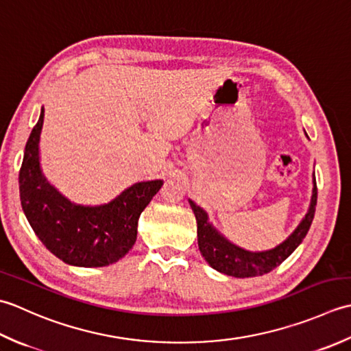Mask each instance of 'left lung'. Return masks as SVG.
Returning a JSON list of instances; mask_svg holds the SVG:
<instances>
[{"instance_id": "1", "label": "left lung", "mask_w": 351, "mask_h": 351, "mask_svg": "<svg viewBox=\"0 0 351 351\" xmlns=\"http://www.w3.org/2000/svg\"><path fill=\"white\" fill-rule=\"evenodd\" d=\"M189 204L197 219L198 248L213 269L239 278L263 276L280 265L285 259H288L291 253L302 244L306 233L309 232L313 215H315L317 180L313 177L311 206L302 223L289 234L288 239L267 252H248V250L232 244L209 223V217L202 207L197 206L192 199H189Z\"/></svg>"}]
</instances>
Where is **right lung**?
Returning <instances> with one entry per match:
<instances>
[{"mask_svg":"<svg viewBox=\"0 0 351 351\" xmlns=\"http://www.w3.org/2000/svg\"><path fill=\"white\" fill-rule=\"evenodd\" d=\"M44 117L42 107L19 171L21 206L28 223L47 250L68 265L97 268L115 263L134 245L141 213L163 182L134 183L101 206L71 203L42 174L39 141Z\"/></svg>","mask_w":351,"mask_h":351,"instance_id":"1","label":"right lung"}]
</instances>
